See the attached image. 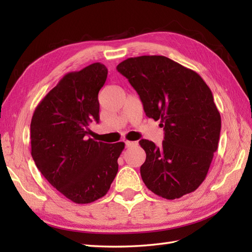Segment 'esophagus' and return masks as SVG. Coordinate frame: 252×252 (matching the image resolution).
<instances>
[{"label": "esophagus", "instance_id": "1", "mask_svg": "<svg viewBox=\"0 0 252 252\" xmlns=\"http://www.w3.org/2000/svg\"><path fill=\"white\" fill-rule=\"evenodd\" d=\"M134 145H135V143H134V142L126 141V148H129V147H132V146H134Z\"/></svg>", "mask_w": 252, "mask_h": 252}]
</instances>
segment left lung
<instances>
[{"label": "left lung", "instance_id": "obj_1", "mask_svg": "<svg viewBox=\"0 0 252 252\" xmlns=\"http://www.w3.org/2000/svg\"><path fill=\"white\" fill-rule=\"evenodd\" d=\"M117 70L140 95L146 116L160 120L164 131L160 147L140 141L146 153L141 175L147 189L165 199L196 190L220 138L221 116L211 90L196 71L165 56L127 58Z\"/></svg>", "mask_w": 252, "mask_h": 252}]
</instances>
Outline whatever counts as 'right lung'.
Returning a JSON list of instances; mask_svg holds the SVG:
<instances>
[{"instance_id": "right-lung-1", "label": "right lung", "mask_w": 252, "mask_h": 252, "mask_svg": "<svg viewBox=\"0 0 252 252\" xmlns=\"http://www.w3.org/2000/svg\"><path fill=\"white\" fill-rule=\"evenodd\" d=\"M108 70L94 63L65 74L42 99L30 125L31 156L49 183L76 203L104 197L118 172L125 143L89 137L99 120L98 92Z\"/></svg>"}]
</instances>
